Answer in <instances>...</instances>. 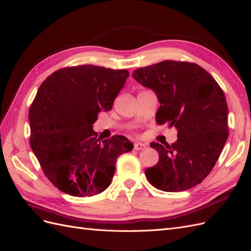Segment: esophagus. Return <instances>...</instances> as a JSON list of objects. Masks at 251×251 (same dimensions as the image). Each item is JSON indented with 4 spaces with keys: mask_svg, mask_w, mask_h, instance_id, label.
Listing matches in <instances>:
<instances>
[{
    "mask_svg": "<svg viewBox=\"0 0 251 251\" xmlns=\"http://www.w3.org/2000/svg\"><path fill=\"white\" fill-rule=\"evenodd\" d=\"M146 144H144V143H135L134 144V149L135 150H143L144 148H146Z\"/></svg>",
    "mask_w": 251,
    "mask_h": 251,
    "instance_id": "1",
    "label": "esophagus"
}]
</instances>
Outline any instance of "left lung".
Here are the masks:
<instances>
[{
	"mask_svg": "<svg viewBox=\"0 0 251 251\" xmlns=\"http://www.w3.org/2000/svg\"><path fill=\"white\" fill-rule=\"evenodd\" d=\"M132 76L157 96L156 123L177 129L171 145L150 143L159 162L145 170L148 181L168 192L197 186L210 174L228 138L223 90L209 73L190 62L163 61L138 68Z\"/></svg>",
	"mask_w": 251,
	"mask_h": 251,
	"instance_id": "8db88e82",
	"label": "left lung"
}]
</instances>
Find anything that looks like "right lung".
<instances>
[{"label": "right lung", "instance_id": "right-lung-1", "mask_svg": "<svg viewBox=\"0 0 251 251\" xmlns=\"http://www.w3.org/2000/svg\"><path fill=\"white\" fill-rule=\"evenodd\" d=\"M129 73L96 65L65 67L41 84L29 109L30 146L43 173L74 197H92L111 183L118 157L131 151L123 135L101 141L92 129L109 111Z\"/></svg>", "mask_w": 251, "mask_h": 251}]
</instances>
